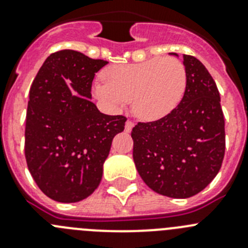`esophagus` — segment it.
<instances>
[{"label": "esophagus", "mask_w": 248, "mask_h": 248, "mask_svg": "<svg viewBox=\"0 0 248 248\" xmlns=\"http://www.w3.org/2000/svg\"><path fill=\"white\" fill-rule=\"evenodd\" d=\"M133 126H134V123L131 122V120H126L125 123V131H130L131 129H133Z\"/></svg>", "instance_id": "obj_1"}]
</instances>
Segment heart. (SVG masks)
<instances>
[{
	"label": "heart",
	"mask_w": 248,
	"mask_h": 248,
	"mask_svg": "<svg viewBox=\"0 0 248 248\" xmlns=\"http://www.w3.org/2000/svg\"><path fill=\"white\" fill-rule=\"evenodd\" d=\"M104 82L95 84V94L111 108L120 109L133 98V111L153 122L171 113L186 88V72L174 57L151 58L139 63L115 64L103 72Z\"/></svg>",
	"instance_id": "obj_1"
}]
</instances>
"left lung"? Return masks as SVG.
I'll return each mask as SVG.
<instances>
[{"mask_svg": "<svg viewBox=\"0 0 248 248\" xmlns=\"http://www.w3.org/2000/svg\"><path fill=\"white\" fill-rule=\"evenodd\" d=\"M183 58L186 88L181 102L166 117L139 122L131 130L139 175L151 190L174 199L202 191L225 156V118L216 83L198 58Z\"/></svg>", "mask_w": 248, "mask_h": 248, "instance_id": "1", "label": "left lung"}]
</instances>
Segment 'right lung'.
<instances>
[{
    "mask_svg": "<svg viewBox=\"0 0 248 248\" xmlns=\"http://www.w3.org/2000/svg\"><path fill=\"white\" fill-rule=\"evenodd\" d=\"M107 63L77 50H58L46 59L31 85L26 161L37 186L58 202H77L93 194L113 138L125 126L124 115L100 113L91 102L94 76Z\"/></svg>",
    "mask_w": 248,
    "mask_h": 248,
    "instance_id": "obj_1",
    "label": "right lung"
}]
</instances>
